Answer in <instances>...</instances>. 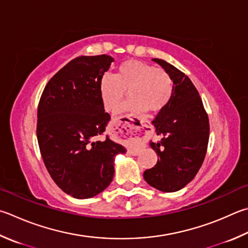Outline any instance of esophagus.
<instances>
[{
    "mask_svg": "<svg viewBox=\"0 0 248 248\" xmlns=\"http://www.w3.org/2000/svg\"><path fill=\"white\" fill-rule=\"evenodd\" d=\"M124 130H125V132H123V130H119L118 132H117V136H118L119 138H130V139H138V140H143L144 138V132L142 131V130L140 129H136L131 127V125H124V127H121ZM137 151L134 150L132 151V153H136Z\"/></svg>",
    "mask_w": 248,
    "mask_h": 248,
    "instance_id": "34e87169",
    "label": "esophagus"
}]
</instances>
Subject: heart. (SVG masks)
<instances>
[{
    "label": "heart",
    "mask_w": 248,
    "mask_h": 248,
    "mask_svg": "<svg viewBox=\"0 0 248 248\" xmlns=\"http://www.w3.org/2000/svg\"><path fill=\"white\" fill-rule=\"evenodd\" d=\"M125 91L130 94V100L124 109L144 108L157 112L169 103L173 82L165 69L144 62L129 60L117 67L115 76L103 75L98 83L101 100L108 111L115 110L121 104Z\"/></svg>",
    "instance_id": "b5f03b06"
}]
</instances>
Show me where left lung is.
<instances>
[{
  "instance_id": "obj_1",
  "label": "left lung",
  "mask_w": 248,
  "mask_h": 248,
  "mask_svg": "<svg viewBox=\"0 0 248 248\" xmlns=\"http://www.w3.org/2000/svg\"><path fill=\"white\" fill-rule=\"evenodd\" d=\"M153 61L170 75L173 91L153 121L157 136L163 137L150 143L159 159L143 177L151 186L169 193L181 190L199 172L208 146L209 120L190 78L166 61Z\"/></svg>"
}]
</instances>
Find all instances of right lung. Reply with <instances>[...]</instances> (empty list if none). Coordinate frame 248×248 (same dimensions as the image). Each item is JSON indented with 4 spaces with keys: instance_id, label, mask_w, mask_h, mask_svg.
I'll list each match as a JSON object with an SVG mask.
<instances>
[{
    "instance_id": "1",
    "label": "right lung",
    "mask_w": 248,
    "mask_h": 248,
    "mask_svg": "<svg viewBox=\"0 0 248 248\" xmlns=\"http://www.w3.org/2000/svg\"><path fill=\"white\" fill-rule=\"evenodd\" d=\"M114 58L79 56L48 81L38 106L37 138L44 165L58 187L75 199L100 194L114 178L125 148L104 133L110 120L98 92Z\"/></svg>"
}]
</instances>
